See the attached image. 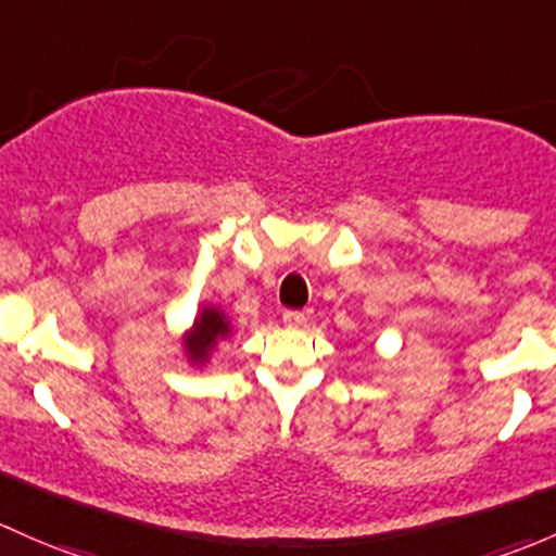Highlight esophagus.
Segmentation results:
<instances>
[{
	"label": "esophagus",
	"mask_w": 556,
	"mask_h": 556,
	"mask_svg": "<svg viewBox=\"0 0 556 556\" xmlns=\"http://www.w3.org/2000/svg\"><path fill=\"white\" fill-rule=\"evenodd\" d=\"M282 323L288 327H303V325H306V314H303V312H285Z\"/></svg>",
	"instance_id": "esophagus-1"
}]
</instances>
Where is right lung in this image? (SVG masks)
I'll return each mask as SVG.
<instances>
[{"label":"right lung","mask_w":556,"mask_h":556,"mask_svg":"<svg viewBox=\"0 0 556 556\" xmlns=\"http://www.w3.org/2000/svg\"><path fill=\"white\" fill-rule=\"evenodd\" d=\"M226 332H229V325H226L224 314L215 312V308H204L202 317L194 323L189 343H186L191 359L204 362V356H207L210 349H213V343L218 341L220 336H226Z\"/></svg>","instance_id":"add662e5"}]
</instances>
